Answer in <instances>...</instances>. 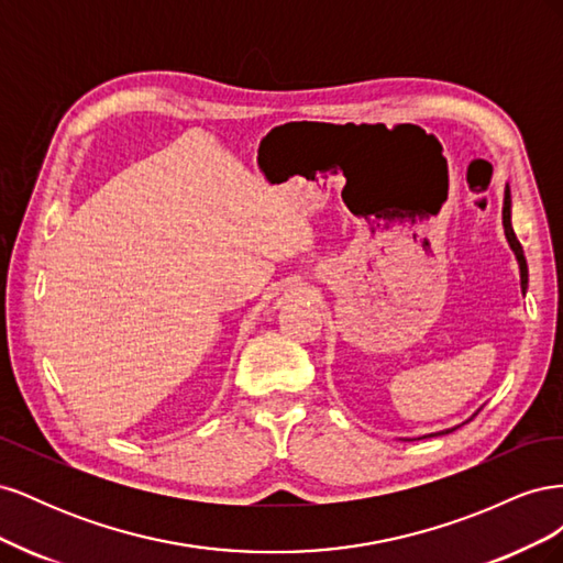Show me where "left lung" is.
<instances>
[{
  "mask_svg": "<svg viewBox=\"0 0 563 563\" xmlns=\"http://www.w3.org/2000/svg\"><path fill=\"white\" fill-rule=\"evenodd\" d=\"M503 228H505V240H507V244H509V249H512V253H515V258H517V263H519V277H521V291L526 294V288H528V265H526V255H523V249H521V244H519V240H517V234H515V228H512V195H509V185H505V197H503ZM482 411V408H479ZM476 411V413H479ZM474 413V416H476ZM472 416V418H474ZM470 418V420H472ZM455 428H451V430H441V432H437V434H449V432H453Z\"/></svg>",
  "mask_w": 563,
  "mask_h": 563,
  "instance_id": "8db88e82",
  "label": "left lung"
}]
</instances>
